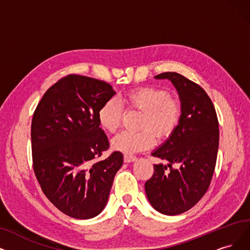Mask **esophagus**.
Instances as JSON below:
<instances>
[{
  "mask_svg": "<svg viewBox=\"0 0 250 250\" xmlns=\"http://www.w3.org/2000/svg\"><path fill=\"white\" fill-rule=\"evenodd\" d=\"M136 156H133V155H125L124 156V161L126 163H130V162H134L136 160Z\"/></svg>",
  "mask_w": 250,
  "mask_h": 250,
  "instance_id": "34e87169",
  "label": "esophagus"
}]
</instances>
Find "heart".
I'll list each match as a JSON object with an SVG mask.
<instances>
[{
    "label": "heart",
    "mask_w": 250,
    "mask_h": 250,
    "mask_svg": "<svg viewBox=\"0 0 250 250\" xmlns=\"http://www.w3.org/2000/svg\"><path fill=\"white\" fill-rule=\"evenodd\" d=\"M120 103L144 113L142 131H123L114 137L112 146L118 152L131 155L152 147L159 138L170 136L182 121L183 104L178 98L170 96L165 89L141 87L131 89L120 97ZM122 119L121 105L108 99L97 112L99 126L107 132H115Z\"/></svg>",
    "instance_id": "b5f03b06"
}]
</instances>
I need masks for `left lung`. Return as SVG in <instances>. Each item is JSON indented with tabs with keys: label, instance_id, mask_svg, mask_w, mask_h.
Segmentation results:
<instances>
[{
	"label": "left lung",
	"instance_id": "8db88e82",
	"mask_svg": "<svg viewBox=\"0 0 250 250\" xmlns=\"http://www.w3.org/2000/svg\"><path fill=\"white\" fill-rule=\"evenodd\" d=\"M155 78L168 79L174 85L183 117L174 132L152 153L168 164L154 165V174L145 188L157 211L176 215L196 205L210 185L218 149V121L211 99L202 87L174 72ZM173 164L180 167L173 168Z\"/></svg>",
	"mask_w": 250,
	"mask_h": 250
}]
</instances>
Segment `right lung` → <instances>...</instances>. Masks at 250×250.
<instances>
[{"instance_id": "add662e5", "label": "right lung", "mask_w": 250, "mask_h": 250, "mask_svg": "<svg viewBox=\"0 0 250 250\" xmlns=\"http://www.w3.org/2000/svg\"><path fill=\"white\" fill-rule=\"evenodd\" d=\"M101 80L67 75L50 87L32 121L33 166L45 196L64 214L88 219L107 202L121 152L96 161L109 147L97 112L115 95Z\"/></svg>"}]
</instances>
